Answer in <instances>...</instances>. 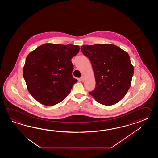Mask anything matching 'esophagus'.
Here are the masks:
<instances>
[{"label": "esophagus", "instance_id": "esophagus-1", "mask_svg": "<svg viewBox=\"0 0 158 158\" xmlns=\"http://www.w3.org/2000/svg\"><path fill=\"white\" fill-rule=\"evenodd\" d=\"M85 76H82L81 77V81H84V80H85Z\"/></svg>", "mask_w": 158, "mask_h": 158}]
</instances>
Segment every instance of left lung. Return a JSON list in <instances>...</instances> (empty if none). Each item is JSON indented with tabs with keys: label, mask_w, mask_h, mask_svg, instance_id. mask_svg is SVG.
I'll return each mask as SVG.
<instances>
[{
	"label": "left lung",
	"mask_w": 158,
	"mask_h": 158,
	"mask_svg": "<svg viewBox=\"0 0 158 158\" xmlns=\"http://www.w3.org/2000/svg\"><path fill=\"white\" fill-rule=\"evenodd\" d=\"M81 50L90 60L96 82L89 94L103 105L116 104L131 85L134 67L129 55L112 44L84 45Z\"/></svg>",
	"instance_id": "obj_1"
}]
</instances>
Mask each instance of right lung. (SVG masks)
<instances>
[{"instance_id": "obj_1", "label": "right lung", "mask_w": 158, "mask_h": 158, "mask_svg": "<svg viewBox=\"0 0 158 158\" xmlns=\"http://www.w3.org/2000/svg\"><path fill=\"white\" fill-rule=\"evenodd\" d=\"M79 51L77 45L45 44L29 54L23 76L27 90L35 100L51 106L67 97L78 81L72 74L71 59Z\"/></svg>"}]
</instances>
